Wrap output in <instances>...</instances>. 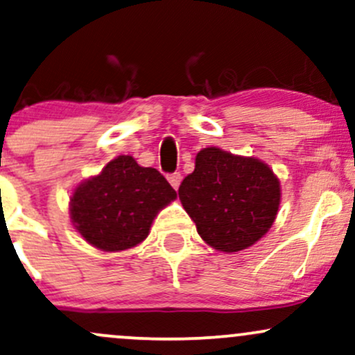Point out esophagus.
Listing matches in <instances>:
<instances>
[{
	"label": "esophagus",
	"mask_w": 355,
	"mask_h": 355,
	"mask_svg": "<svg viewBox=\"0 0 355 355\" xmlns=\"http://www.w3.org/2000/svg\"><path fill=\"white\" fill-rule=\"evenodd\" d=\"M168 182H170V185L173 187L175 190L178 189V185H180V182H182V175H180V172H175V173H170L168 177Z\"/></svg>",
	"instance_id": "1"
}]
</instances>
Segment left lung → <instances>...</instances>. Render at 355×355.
Here are the masks:
<instances>
[{
	"label": "left lung",
	"instance_id": "8db88e82",
	"mask_svg": "<svg viewBox=\"0 0 355 355\" xmlns=\"http://www.w3.org/2000/svg\"><path fill=\"white\" fill-rule=\"evenodd\" d=\"M178 197L209 245L239 252L254 245L272 227L280 187L260 160L210 146L198 152L195 170L183 178Z\"/></svg>",
	"mask_w": 355,
	"mask_h": 355
}]
</instances>
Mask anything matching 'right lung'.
Returning a JSON list of instances; mask_svg holds the SVG:
<instances>
[{"label":"right lung","mask_w":355,"mask_h":355,"mask_svg":"<svg viewBox=\"0 0 355 355\" xmlns=\"http://www.w3.org/2000/svg\"><path fill=\"white\" fill-rule=\"evenodd\" d=\"M177 198L157 168L121 155L71 197V220L81 237L107 252L125 250L148 235L157 211Z\"/></svg>","instance_id":"1"}]
</instances>
